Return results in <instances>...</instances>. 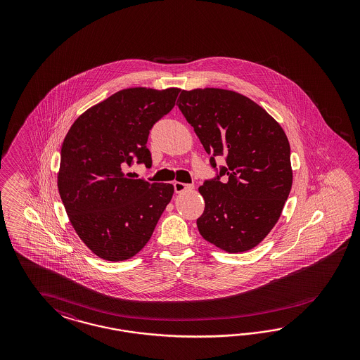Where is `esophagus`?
Returning <instances> with one entry per match:
<instances>
[{
  "mask_svg": "<svg viewBox=\"0 0 360 360\" xmlns=\"http://www.w3.org/2000/svg\"><path fill=\"white\" fill-rule=\"evenodd\" d=\"M191 188H194V185H187V184H182V182H174L175 193H178V194L187 191V190H191Z\"/></svg>",
  "mask_w": 360,
  "mask_h": 360,
  "instance_id": "34e87169",
  "label": "esophagus"
}]
</instances>
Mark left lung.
Listing matches in <instances>:
<instances>
[{"mask_svg": "<svg viewBox=\"0 0 360 360\" xmlns=\"http://www.w3.org/2000/svg\"><path fill=\"white\" fill-rule=\"evenodd\" d=\"M176 105L211 155V166L217 169L215 157L227 164L199 187L205 199L199 233L223 251H250L274 227L292 188L285 131L259 104L229 89H184Z\"/></svg>", "mask_w": 360, "mask_h": 360, "instance_id": "1", "label": "left lung"}]
</instances>
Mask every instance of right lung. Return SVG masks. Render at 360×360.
<instances>
[{
  "instance_id": "obj_1",
  "label": "right lung",
  "mask_w": 360,
  "mask_h": 360,
  "mask_svg": "<svg viewBox=\"0 0 360 360\" xmlns=\"http://www.w3.org/2000/svg\"><path fill=\"white\" fill-rule=\"evenodd\" d=\"M179 88H127L87 109L60 150L58 190L77 236L100 259L124 262L152 238L174 186L133 179V161L152 166L149 131L175 105Z\"/></svg>"
}]
</instances>
